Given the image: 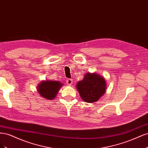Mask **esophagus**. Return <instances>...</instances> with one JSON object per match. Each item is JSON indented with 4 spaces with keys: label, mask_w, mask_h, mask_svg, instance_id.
Listing matches in <instances>:
<instances>
[{
    "label": "esophagus",
    "mask_w": 148,
    "mask_h": 148,
    "mask_svg": "<svg viewBox=\"0 0 148 148\" xmlns=\"http://www.w3.org/2000/svg\"><path fill=\"white\" fill-rule=\"evenodd\" d=\"M66 83H67V84H68L69 85V86H70V85L71 84H72V79H67L66 80Z\"/></svg>",
    "instance_id": "esophagus-1"
}]
</instances>
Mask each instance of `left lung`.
Masks as SVG:
<instances>
[{"label": "left lung", "mask_w": 148, "mask_h": 148, "mask_svg": "<svg viewBox=\"0 0 148 148\" xmlns=\"http://www.w3.org/2000/svg\"><path fill=\"white\" fill-rule=\"evenodd\" d=\"M77 89L83 101L95 102L104 95L107 89L105 78L96 73H86L84 78L77 84Z\"/></svg>", "instance_id": "left-lung-1"}]
</instances>
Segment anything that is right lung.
Masks as SVG:
<instances>
[{"label": "right lung", "mask_w": 148, "mask_h": 148, "mask_svg": "<svg viewBox=\"0 0 148 148\" xmlns=\"http://www.w3.org/2000/svg\"><path fill=\"white\" fill-rule=\"evenodd\" d=\"M62 86L63 84L59 81L43 80L37 86V91L39 95L44 99L53 100Z\"/></svg>", "instance_id": "1"}]
</instances>
